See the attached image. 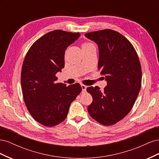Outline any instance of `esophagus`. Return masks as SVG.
Returning a JSON list of instances; mask_svg holds the SVG:
<instances>
[{
  "mask_svg": "<svg viewBox=\"0 0 159 159\" xmlns=\"http://www.w3.org/2000/svg\"><path fill=\"white\" fill-rule=\"evenodd\" d=\"M87 87L88 86H86L85 85H81V89H82V91L83 92H84V91H86V89H87Z\"/></svg>",
  "mask_w": 159,
  "mask_h": 159,
  "instance_id": "1",
  "label": "esophagus"
}]
</instances>
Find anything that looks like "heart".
Segmentation results:
<instances>
[{
  "instance_id": "heart-1",
  "label": "heart",
  "mask_w": 159,
  "mask_h": 159,
  "mask_svg": "<svg viewBox=\"0 0 159 159\" xmlns=\"http://www.w3.org/2000/svg\"><path fill=\"white\" fill-rule=\"evenodd\" d=\"M89 44H91V43H89V42H85V43H84V44H82V46H81V47L84 48V47L87 46H88V45H89Z\"/></svg>"
}]
</instances>
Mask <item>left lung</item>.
Instances as JSON below:
<instances>
[{"label":"left lung","instance_id":"1","mask_svg":"<svg viewBox=\"0 0 159 159\" xmlns=\"http://www.w3.org/2000/svg\"><path fill=\"white\" fill-rule=\"evenodd\" d=\"M85 36L98 45V68L107 82L103 91L98 86L87 88L93 98L88 113L100 124L112 125L125 117L135 102L141 86L140 61L131 43L117 31L105 29Z\"/></svg>","mask_w":159,"mask_h":159}]
</instances>
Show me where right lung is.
I'll return each mask as SVG.
<instances>
[{
    "mask_svg": "<svg viewBox=\"0 0 159 159\" xmlns=\"http://www.w3.org/2000/svg\"><path fill=\"white\" fill-rule=\"evenodd\" d=\"M80 34L61 30L48 32L31 46L21 71L23 98L32 117L46 127L66 119L71 103L82 91L80 84H56L64 68V54Z\"/></svg>",
    "mask_w": 159,
    "mask_h": 159,
    "instance_id": "1",
    "label": "right lung"
}]
</instances>
